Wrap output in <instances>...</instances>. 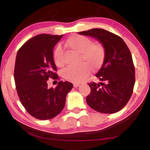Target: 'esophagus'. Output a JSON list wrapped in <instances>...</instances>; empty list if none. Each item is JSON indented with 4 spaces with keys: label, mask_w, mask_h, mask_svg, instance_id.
Instances as JSON below:
<instances>
[{
    "label": "esophagus",
    "mask_w": 150,
    "mask_h": 150,
    "mask_svg": "<svg viewBox=\"0 0 150 150\" xmlns=\"http://www.w3.org/2000/svg\"><path fill=\"white\" fill-rule=\"evenodd\" d=\"M79 85H80L79 83H73V87H78Z\"/></svg>",
    "instance_id": "obj_1"
}]
</instances>
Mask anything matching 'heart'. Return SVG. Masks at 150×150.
<instances>
[{
  "label": "heart",
  "instance_id": "obj_1",
  "mask_svg": "<svg viewBox=\"0 0 150 150\" xmlns=\"http://www.w3.org/2000/svg\"><path fill=\"white\" fill-rule=\"evenodd\" d=\"M68 49L80 54V61L83 62L77 66H69L63 70L62 75L67 81L80 83L89 75L91 67L96 70L99 69L105 62L106 53L105 47L99 43H93L88 38L81 35H73L65 42ZM63 50L57 47L54 54V62L57 66L62 67Z\"/></svg>",
  "mask_w": 150,
  "mask_h": 150
}]
</instances>
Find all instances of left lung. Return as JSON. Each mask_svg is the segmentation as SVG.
<instances>
[{
	"mask_svg": "<svg viewBox=\"0 0 150 150\" xmlns=\"http://www.w3.org/2000/svg\"><path fill=\"white\" fill-rule=\"evenodd\" d=\"M98 40L106 56L96 77L101 82L88 83L91 93L86 100L96 111L117 112L130 100L135 84V68L130 50L120 36L101 28L78 32Z\"/></svg>",
	"mask_w": 150,
	"mask_h": 150,
	"instance_id": "1",
	"label": "left lung"
}]
</instances>
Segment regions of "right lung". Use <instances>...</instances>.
Returning <instances> with one entry per match:
<instances>
[{
  "label": "right lung",
  "mask_w": 150,
  "mask_h": 150,
  "mask_svg": "<svg viewBox=\"0 0 150 150\" xmlns=\"http://www.w3.org/2000/svg\"><path fill=\"white\" fill-rule=\"evenodd\" d=\"M63 35L39 34L32 38L18 51L14 77L22 105L33 117L49 120L64 108L66 96L73 84L59 81L55 88H48L47 80L59 77L53 50Z\"/></svg>",
  "instance_id": "1"
}]
</instances>
